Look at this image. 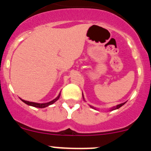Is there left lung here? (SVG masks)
I'll return each instance as SVG.
<instances>
[{
    "instance_id": "1",
    "label": "left lung",
    "mask_w": 151,
    "mask_h": 151,
    "mask_svg": "<svg viewBox=\"0 0 151 151\" xmlns=\"http://www.w3.org/2000/svg\"><path fill=\"white\" fill-rule=\"evenodd\" d=\"M82 97H83V99H84V101H85V98H84V96H83V94H82ZM125 104V103H122V104H118V105H116V106H113V107H111V108H110V111H112V110H117V109H119V108H120L121 106H123L124 104ZM89 106H90V107H91V108H93V109H94V110H97V108H95V107H94V106H91V105H89Z\"/></svg>"
}]
</instances>
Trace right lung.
<instances>
[{
  "instance_id": "obj_1",
  "label": "right lung",
  "mask_w": 151,
  "mask_h": 151,
  "mask_svg": "<svg viewBox=\"0 0 151 151\" xmlns=\"http://www.w3.org/2000/svg\"><path fill=\"white\" fill-rule=\"evenodd\" d=\"M60 93L59 95L57 96L55 99H54L53 101H50V102H47V103H43V104H39V103H35V102H30V101H24V100L21 99V98H20V99H21V101H22V102H24L25 104H26L27 105H29V106H34V107H38V108H45V107H47V106H50V105L53 104L54 103H55L56 101H57V100L60 98Z\"/></svg>"
}]
</instances>
